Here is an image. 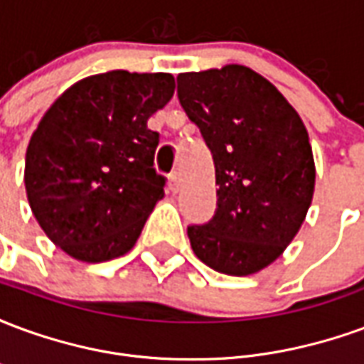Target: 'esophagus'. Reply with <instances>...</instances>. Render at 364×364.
Returning a JSON list of instances; mask_svg holds the SVG:
<instances>
[{"mask_svg":"<svg viewBox=\"0 0 364 364\" xmlns=\"http://www.w3.org/2000/svg\"><path fill=\"white\" fill-rule=\"evenodd\" d=\"M179 187H181V179H179V173L175 171V173L169 175V189L173 191V193H177Z\"/></svg>","mask_w":364,"mask_h":364,"instance_id":"obj_1","label":"esophagus"}]
</instances>
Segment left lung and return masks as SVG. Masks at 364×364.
I'll list each match as a JSON object with an SVG mask.
<instances>
[{"mask_svg": "<svg viewBox=\"0 0 364 364\" xmlns=\"http://www.w3.org/2000/svg\"><path fill=\"white\" fill-rule=\"evenodd\" d=\"M177 97L213 154L216 210L187 236L214 271L244 277L271 265L296 236L316 183L298 112L250 68L177 75Z\"/></svg>", "mask_w": 364, "mask_h": 364, "instance_id": "8db88e82", "label": "left lung"}]
</instances>
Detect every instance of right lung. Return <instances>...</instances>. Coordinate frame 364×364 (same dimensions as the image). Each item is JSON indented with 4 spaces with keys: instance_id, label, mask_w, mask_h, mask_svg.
<instances>
[{
    "instance_id": "add662e5",
    "label": "right lung",
    "mask_w": 364,
    "mask_h": 364,
    "mask_svg": "<svg viewBox=\"0 0 364 364\" xmlns=\"http://www.w3.org/2000/svg\"><path fill=\"white\" fill-rule=\"evenodd\" d=\"M171 74L112 70L74 83L38 122L25 158L31 210L74 259H114L132 250L164 197L154 167L159 134L148 119L173 97Z\"/></svg>"
}]
</instances>
